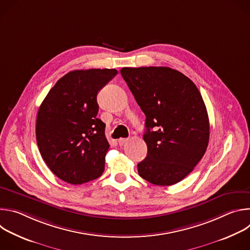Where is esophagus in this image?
Instances as JSON below:
<instances>
[{
  "instance_id": "obj_1",
  "label": "esophagus",
  "mask_w": 250,
  "mask_h": 250,
  "mask_svg": "<svg viewBox=\"0 0 250 250\" xmlns=\"http://www.w3.org/2000/svg\"><path fill=\"white\" fill-rule=\"evenodd\" d=\"M127 140H128L127 138H120V139H119V145H120V146H124Z\"/></svg>"
}]
</instances>
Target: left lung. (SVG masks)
Wrapping results in <instances>:
<instances>
[{
  "label": "left lung",
  "mask_w": 250,
  "mask_h": 250,
  "mask_svg": "<svg viewBox=\"0 0 250 250\" xmlns=\"http://www.w3.org/2000/svg\"><path fill=\"white\" fill-rule=\"evenodd\" d=\"M121 74L146 117L147 155L137 164L139 176L158 186L180 182L208 144L209 123L200 91L169 67H125Z\"/></svg>",
  "instance_id": "8db88e82"
}]
</instances>
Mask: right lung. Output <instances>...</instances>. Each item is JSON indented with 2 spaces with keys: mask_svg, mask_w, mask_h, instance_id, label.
Segmentation results:
<instances>
[{
  "mask_svg": "<svg viewBox=\"0 0 250 250\" xmlns=\"http://www.w3.org/2000/svg\"><path fill=\"white\" fill-rule=\"evenodd\" d=\"M118 73L116 69L75 70L60 78L42 103L37 141L49 169L77 185L99 178L110 145L105 125L97 118V95Z\"/></svg>",
  "mask_w": 250,
  "mask_h": 250,
  "instance_id": "right-lung-1",
  "label": "right lung"
}]
</instances>
